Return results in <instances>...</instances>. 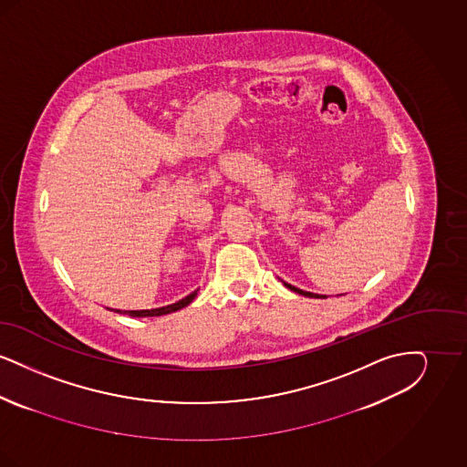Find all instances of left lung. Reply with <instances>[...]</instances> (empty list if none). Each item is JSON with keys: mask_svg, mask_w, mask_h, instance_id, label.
<instances>
[{"mask_svg": "<svg viewBox=\"0 0 467 467\" xmlns=\"http://www.w3.org/2000/svg\"><path fill=\"white\" fill-rule=\"evenodd\" d=\"M284 285H285L287 289L294 290V292H297V294L305 296V297H326V296H320V294H313V292H308V290L297 289V287H294V285H290V284H285V282H284Z\"/></svg>", "mask_w": 467, "mask_h": 467, "instance_id": "obj_1", "label": "left lung"}]
</instances>
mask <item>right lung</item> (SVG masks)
Here are the masks:
<instances>
[{
    "instance_id": "obj_1",
    "label": "right lung",
    "mask_w": 467,
    "mask_h": 467,
    "mask_svg": "<svg viewBox=\"0 0 467 467\" xmlns=\"http://www.w3.org/2000/svg\"><path fill=\"white\" fill-rule=\"evenodd\" d=\"M196 296H198V290L191 292L189 296H185L183 299H180V301H177V303H173V305H168V306H162V308H154V310L115 311H117V313H120V315H130V317H138V318H141V317H161V315H168V313H173V311H178L182 310V308H185L187 305H191V303H192V299H194Z\"/></svg>"
}]
</instances>
